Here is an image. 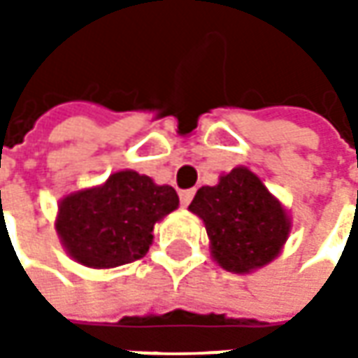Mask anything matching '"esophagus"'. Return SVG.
<instances>
[{
	"instance_id": "obj_1",
	"label": "esophagus",
	"mask_w": 358,
	"mask_h": 358,
	"mask_svg": "<svg viewBox=\"0 0 358 358\" xmlns=\"http://www.w3.org/2000/svg\"><path fill=\"white\" fill-rule=\"evenodd\" d=\"M193 197H195V189H185V191L179 193V199H181V205H183V207H187V205L193 201Z\"/></svg>"
}]
</instances>
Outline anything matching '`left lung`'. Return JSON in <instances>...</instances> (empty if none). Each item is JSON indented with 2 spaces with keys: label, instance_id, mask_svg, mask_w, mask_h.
Here are the masks:
<instances>
[{
  "label": "left lung",
  "instance_id": "1",
  "mask_svg": "<svg viewBox=\"0 0 358 358\" xmlns=\"http://www.w3.org/2000/svg\"><path fill=\"white\" fill-rule=\"evenodd\" d=\"M189 209L203 219L215 261L233 273L273 261L291 229L281 203L247 167H235L215 187H201Z\"/></svg>",
  "mask_w": 358,
  "mask_h": 358
}]
</instances>
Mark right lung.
<instances>
[{
    "label": "right lung",
    "mask_w": 358,
    "mask_h": 358,
    "mask_svg": "<svg viewBox=\"0 0 358 358\" xmlns=\"http://www.w3.org/2000/svg\"><path fill=\"white\" fill-rule=\"evenodd\" d=\"M179 197L169 185H155L135 171L113 173L105 185L67 195L59 205L57 233L81 265L111 268L145 257L153 225Z\"/></svg>",
    "instance_id": "right-lung-1"
}]
</instances>
